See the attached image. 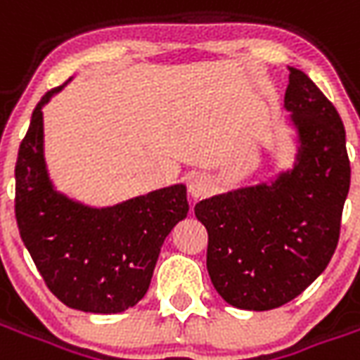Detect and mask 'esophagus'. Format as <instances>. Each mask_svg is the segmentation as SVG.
Instances as JSON below:
<instances>
[{"mask_svg": "<svg viewBox=\"0 0 360 360\" xmlns=\"http://www.w3.org/2000/svg\"><path fill=\"white\" fill-rule=\"evenodd\" d=\"M208 193V181L204 179L202 175H198V177H193V179L188 181V195L193 196L195 200L198 198H202Z\"/></svg>", "mask_w": 360, "mask_h": 360, "instance_id": "esophagus-1", "label": "esophagus"}]
</instances>
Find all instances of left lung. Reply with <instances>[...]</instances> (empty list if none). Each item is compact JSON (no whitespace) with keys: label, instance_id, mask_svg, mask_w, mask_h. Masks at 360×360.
Listing matches in <instances>:
<instances>
[{"label":"left lung","instance_id":"8db88e82","mask_svg":"<svg viewBox=\"0 0 360 360\" xmlns=\"http://www.w3.org/2000/svg\"><path fill=\"white\" fill-rule=\"evenodd\" d=\"M285 110L297 131L291 169L195 206L208 231L206 268L221 299L243 310L293 301L330 264L351 185L340 113L289 67Z\"/></svg>","mask_w":360,"mask_h":360}]
</instances>
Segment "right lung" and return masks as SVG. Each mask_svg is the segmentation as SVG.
<instances>
[{
  "mask_svg": "<svg viewBox=\"0 0 360 360\" xmlns=\"http://www.w3.org/2000/svg\"><path fill=\"white\" fill-rule=\"evenodd\" d=\"M65 84L42 96L20 142L15 165L17 226L59 301L82 312L115 314L134 307L148 291L165 237L187 218V187L160 188L108 208H92L59 193L44 156L42 108Z\"/></svg>",
  "mask_w": 360,
  "mask_h": 360,
  "instance_id": "right-lung-1",
  "label": "right lung"
}]
</instances>
